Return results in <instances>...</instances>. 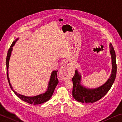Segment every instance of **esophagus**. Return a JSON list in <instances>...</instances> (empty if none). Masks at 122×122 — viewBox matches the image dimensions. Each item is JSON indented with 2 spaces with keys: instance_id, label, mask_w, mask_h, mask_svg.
<instances>
[{
  "instance_id": "obj_1",
  "label": "esophagus",
  "mask_w": 122,
  "mask_h": 122,
  "mask_svg": "<svg viewBox=\"0 0 122 122\" xmlns=\"http://www.w3.org/2000/svg\"><path fill=\"white\" fill-rule=\"evenodd\" d=\"M71 70L67 64H64L59 70V75L62 80H67L71 77Z\"/></svg>"
}]
</instances>
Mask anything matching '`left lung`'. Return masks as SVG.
<instances>
[{"instance_id": "obj_1", "label": "left lung", "mask_w": 122, "mask_h": 122, "mask_svg": "<svg viewBox=\"0 0 122 122\" xmlns=\"http://www.w3.org/2000/svg\"><path fill=\"white\" fill-rule=\"evenodd\" d=\"M110 54L112 59V72L110 78L103 85L97 88L88 89L80 84L81 76L76 70L72 78L73 83V96L78 102L85 103H92L100 100L110 90L115 81L117 71L116 54L112 45H110Z\"/></svg>"}]
</instances>
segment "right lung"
Wrapping results in <instances>:
<instances>
[{"instance_id":"right-lung-1","label":"right lung","mask_w":122,"mask_h":122,"mask_svg":"<svg viewBox=\"0 0 122 122\" xmlns=\"http://www.w3.org/2000/svg\"><path fill=\"white\" fill-rule=\"evenodd\" d=\"M18 40V39H16L15 40L13 41V43H12V45L10 46V48L8 51L7 54V57H6V67H7V80L8 81H9V85L10 87L12 89V90H13V92H14L16 96H17L18 97L21 99L22 101H25V102H27L29 103V104H42V103H44L45 102L48 101L49 99L52 96V95L54 92V91L55 88H56V86L59 83L58 79H57V71H54L52 72V73L51 74V78L50 81L49 82L48 84V87L47 89V90L46 92H45V93L42 94L40 95H39L35 96H25L24 95H20L19 94H18L17 92H15V91L13 90L12 87L11 86V84L10 83V81L9 78V74H8V68H9V60L10 58V56H11V52L12 51V47H13L14 44H15L16 41Z\"/></svg>"}]
</instances>
